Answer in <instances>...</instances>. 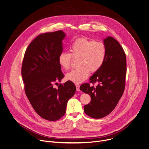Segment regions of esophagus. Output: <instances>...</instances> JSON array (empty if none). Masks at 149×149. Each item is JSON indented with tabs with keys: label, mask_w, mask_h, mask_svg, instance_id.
Returning a JSON list of instances; mask_svg holds the SVG:
<instances>
[{
	"label": "esophagus",
	"mask_w": 149,
	"mask_h": 149,
	"mask_svg": "<svg viewBox=\"0 0 149 149\" xmlns=\"http://www.w3.org/2000/svg\"><path fill=\"white\" fill-rule=\"evenodd\" d=\"M76 88H77V91H80V85L79 84H76Z\"/></svg>",
	"instance_id": "1"
}]
</instances>
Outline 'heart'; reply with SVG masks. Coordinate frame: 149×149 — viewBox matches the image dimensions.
<instances>
[{
  "label": "heart",
  "mask_w": 149,
  "mask_h": 149,
  "mask_svg": "<svg viewBox=\"0 0 149 149\" xmlns=\"http://www.w3.org/2000/svg\"><path fill=\"white\" fill-rule=\"evenodd\" d=\"M71 54L62 52L58 57L61 66L68 70L72 58L78 59L79 67L71 70L66 75L67 81L80 83L88 77L90 71L95 72L102 66L106 56V47L101 42H96L86 38L75 39L70 47Z\"/></svg>",
  "instance_id": "1"
}]
</instances>
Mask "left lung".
<instances>
[{"mask_svg":"<svg viewBox=\"0 0 149 149\" xmlns=\"http://www.w3.org/2000/svg\"><path fill=\"white\" fill-rule=\"evenodd\" d=\"M106 56L103 65L90 78V83H83L80 90L91 97V102L84 106L87 116L100 119L109 115L122 97L125 87L126 57L125 51L114 38L103 40Z\"/></svg>","mask_w":149,"mask_h":149,"instance_id":"8db88e82","label":"left lung"}]
</instances>
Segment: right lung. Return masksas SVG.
<instances>
[{"label":"right lung","instance_id":"right-lung-1","mask_svg":"<svg viewBox=\"0 0 149 149\" xmlns=\"http://www.w3.org/2000/svg\"><path fill=\"white\" fill-rule=\"evenodd\" d=\"M65 36L62 30L39 35L27 48L22 63L25 93L36 113L51 121L65 115L67 102L76 91L69 81L54 87L64 77L58 57Z\"/></svg>","mask_w":149,"mask_h":149}]
</instances>
